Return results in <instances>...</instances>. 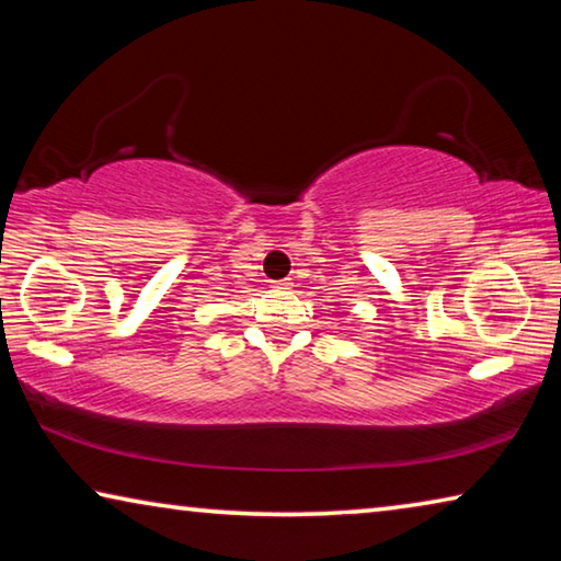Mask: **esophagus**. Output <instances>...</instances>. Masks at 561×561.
<instances>
[{
	"label": "esophagus",
	"instance_id": "esophagus-1",
	"mask_svg": "<svg viewBox=\"0 0 561 561\" xmlns=\"http://www.w3.org/2000/svg\"><path fill=\"white\" fill-rule=\"evenodd\" d=\"M272 284L277 289H291V279H277V282H272Z\"/></svg>",
	"mask_w": 561,
	"mask_h": 561
}]
</instances>
